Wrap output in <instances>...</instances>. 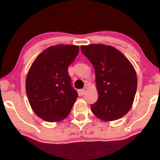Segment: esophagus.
<instances>
[{
  "instance_id": "1",
  "label": "esophagus",
  "mask_w": 160,
  "mask_h": 160,
  "mask_svg": "<svg viewBox=\"0 0 160 160\" xmlns=\"http://www.w3.org/2000/svg\"><path fill=\"white\" fill-rule=\"evenodd\" d=\"M86 93V90L85 89H80L79 90V94L80 95H84Z\"/></svg>"
}]
</instances>
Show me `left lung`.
<instances>
[{"instance_id":"obj_1","label":"left lung","mask_w":160,"mask_h":160,"mask_svg":"<svg viewBox=\"0 0 160 160\" xmlns=\"http://www.w3.org/2000/svg\"><path fill=\"white\" fill-rule=\"evenodd\" d=\"M82 53L93 65L98 99L91 105L96 117L113 121L130 111L137 89V75L130 61L111 46H81Z\"/></svg>"}]
</instances>
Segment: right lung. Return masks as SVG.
Returning a JSON list of instances; mask_svg holds the SVG:
<instances>
[{"instance_id": "obj_1", "label": "right lung", "mask_w": 160, "mask_h": 160, "mask_svg": "<svg viewBox=\"0 0 160 160\" xmlns=\"http://www.w3.org/2000/svg\"><path fill=\"white\" fill-rule=\"evenodd\" d=\"M78 51V46H52L37 57L28 71L25 82L28 100L35 113L45 121L65 119L78 98L68 68Z\"/></svg>"}]
</instances>
